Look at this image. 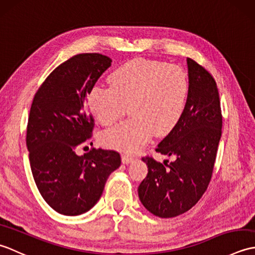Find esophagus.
<instances>
[{"mask_svg": "<svg viewBox=\"0 0 255 255\" xmlns=\"http://www.w3.org/2000/svg\"><path fill=\"white\" fill-rule=\"evenodd\" d=\"M122 161L124 164H128L133 161V156L128 155V154H122Z\"/></svg>", "mask_w": 255, "mask_h": 255, "instance_id": "esophagus-1", "label": "esophagus"}]
</instances>
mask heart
Here are the masks:
<instances>
[{"mask_svg": "<svg viewBox=\"0 0 255 255\" xmlns=\"http://www.w3.org/2000/svg\"><path fill=\"white\" fill-rule=\"evenodd\" d=\"M111 85H97L89 95L92 115L103 126L121 119L130 104L132 118L105 131L110 148L134 153L153 132L163 136L181 121L186 110L189 83L181 68L166 62L134 59L116 69Z\"/></svg>", "mask_w": 255, "mask_h": 255, "instance_id": "1", "label": "heart"}]
</instances>
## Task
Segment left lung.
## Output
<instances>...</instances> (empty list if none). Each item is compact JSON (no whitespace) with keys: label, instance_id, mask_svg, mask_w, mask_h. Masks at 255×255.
<instances>
[{"label":"left lung","instance_id":"left-lung-1","mask_svg":"<svg viewBox=\"0 0 255 255\" xmlns=\"http://www.w3.org/2000/svg\"><path fill=\"white\" fill-rule=\"evenodd\" d=\"M189 93L182 119L155 151L174 161L163 163L143 156L148 174L140 183V202L156 217L186 213L203 196L213 174L221 137L223 116L215 79L187 58Z\"/></svg>","mask_w":255,"mask_h":255}]
</instances>
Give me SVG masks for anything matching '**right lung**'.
<instances>
[{
    "label": "right lung",
    "instance_id": "1",
    "mask_svg": "<svg viewBox=\"0 0 255 255\" xmlns=\"http://www.w3.org/2000/svg\"><path fill=\"white\" fill-rule=\"evenodd\" d=\"M111 64L101 53L73 56L48 75L32 100L26 134L31 173L42 198L61 215L90 210L121 166L114 150L75 152L94 128L86 99Z\"/></svg>",
    "mask_w": 255,
    "mask_h": 255
}]
</instances>
